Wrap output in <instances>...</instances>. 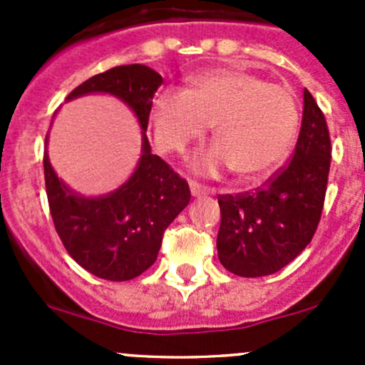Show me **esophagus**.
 <instances>
[{
  "label": "esophagus",
  "mask_w": 365,
  "mask_h": 365,
  "mask_svg": "<svg viewBox=\"0 0 365 365\" xmlns=\"http://www.w3.org/2000/svg\"><path fill=\"white\" fill-rule=\"evenodd\" d=\"M208 192H210V189H206V187L201 185V183L190 182V194H192L194 197H201Z\"/></svg>",
  "instance_id": "34e87169"
}]
</instances>
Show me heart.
<instances>
[{
	"mask_svg": "<svg viewBox=\"0 0 365 365\" xmlns=\"http://www.w3.org/2000/svg\"><path fill=\"white\" fill-rule=\"evenodd\" d=\"M298 106L286 88L242 68H215L190 77L187 91L164 88L150 106L157 148L182 155L212 125L215 143L192 159L203 176L233 169L261 180L284 162L298 132Z\"/></svg>",
	"mask_w": 365,
	"mask_h": 365,
	"instance_id": "obj_1",
	"label": "heart"
}]
</instances>
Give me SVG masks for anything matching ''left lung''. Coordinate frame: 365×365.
I'll list each match as a JSON object with an SVG mask.
<instances>
[{
	"label": "left lung",
	"instance_id": "1",
	"mask_svg": "<svg viewBox=\"0 0 365 365\" xmlns=\"http://www.w3.org/2000/svg\"><path fill=\"white\" fill-rule=\"evenodd\" d=\"M332 143L325 114L304 90V116L292 160L252 192L219 196V259L240 277L275 274L304 251L318 230Z\"/></svg>",
	"mask_w": 365,
	"mask_h": 365
}]
</instances>
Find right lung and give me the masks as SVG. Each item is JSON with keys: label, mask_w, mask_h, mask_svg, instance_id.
<instances>
[{"label": "right lung", "mask_w": 365, "mask_h": 365, "mask_svg": "<svg viewBox=\"0 0 365 365\" xmlns=\"http://www.w3.org/2000/svg\"><path fill=\"white\" fill-rule=\"evenodd\" d=\"M160 84V73L146 65H121L90 77L67 98L111 93L135 113L146 130ZM43 175L51 217L67 252L84 270L113 282L130 281L155 263L164 231L190 201L189 183L153 155L146 134L134 175L108 196L73 194L53 171L47 152Z\"/></svg>", "instance_id": "1"}]
</instances>
